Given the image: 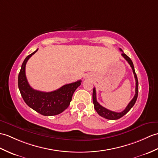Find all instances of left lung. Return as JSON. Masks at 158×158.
Returning <instances> with one entry per match:
<instances>
[{
    "label": "left lung",
    "instance_id": "obj_1",
    "mask_svg": "<svg viewBox=\"0 0 158 158\" xmlns=\"http://www.w3.org/2000/svg\"><path fill=\"white\" fill-rule=\"evenodd\" d=\"M120 51H123L120 48ZM122 56L124 58L129 64H130L131 67L132 68V70H133V74L135 76V81H136V87H135V94L134 98L132 99V100L129 102V104L127 105V106L126 107V108L124 110L123 112H113L110 110L106 109V108L102 106L100 104L98 103L97 102V99H96V91L95 88H94L93 89V103L94 104V108L96 110V112H98V114L100 116H102L103 118H105L106 119L108 120H117L120 118L121 117H123L124 115H125L126 114L129 112L130 110L132 108V107L134 106V104L136 102V100L137 99V96H138V89H139V83H138V79H137V77L136 73H135V68H134V65L133 62H132L131 58L127 56V54H124V52H123Z\"/></svg>",
    "mask_w": 158,
    "mask_h": 158
}]
</instances>
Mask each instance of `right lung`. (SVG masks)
<instances>
[{
  "label": "right lung",
  "mask_w": 158,
  "mask_h": 158,
  "mask_svg": "<svg viewBox=\"0 0 158 158\" xmlns=\"http://www.w3.org/2000/svg\"><path fill=\"white\" fill-rule=\"evenodd\" d=\"M38 49L25 58L18 76V87L26 104L35 111L44 116L59 114L67 109L72 100L75 91L81 85V81L66 84L50 92L35 90L29 85L25 75V65L27 60Z\"/></svg>",
  "instance_id": "1"
}]
</instances>
